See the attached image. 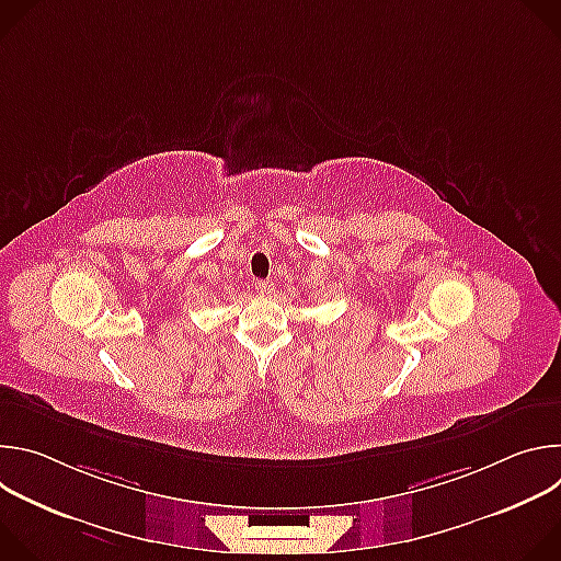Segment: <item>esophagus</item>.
I'll use <instances>...</instances> for the list:
<instances>
[{"label": "esophagus", "instance_id": "esophagus-1", "mask_svg": "<svg viewBox=\"0 0 561 561\" xmlns=\"http://www.w3.org/2000/svg\"><path fill=\"white\" fill-rule=\"evenodd\" d=\"M255 290H257L260 295H273L275 284L268 282V279H257V282H255Z\"/></svg>", "mask_w": 561, "mask_h": 561}]
</instances>
